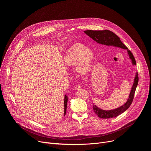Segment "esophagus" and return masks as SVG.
I'll return each instance as SVG.
<instances>
[{"label": "esophagus", "mask_w": 151, "mask_h": 151, "mask_svg": "<svg viewBox=\"0 0 151 151\" xmlns=\"http://www.w3.org/2000/svg\"><path fill=\"white\" fill-rule=\"evenodd\" d=\"M75 88H76V90H79V89H81V86L79 85V84H77V85L76 86Z\"/></svg>", "instance_id": "obj_1"}]
</instances>
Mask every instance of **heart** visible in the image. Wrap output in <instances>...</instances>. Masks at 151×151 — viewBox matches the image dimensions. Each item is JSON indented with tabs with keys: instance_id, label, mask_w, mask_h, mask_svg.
I'll list each match as a JSON object with an SVG mask.
<instances>
[{
	"instance_id": "heart-1",
	"label": "heart",
	"mask_w": 151,
	"mask_h": 151,
	"mask_svg": "<svg viewBox=\"0 0 151 151\" xmlns=\"http://www.w3.org/2000/svg\"><path fill=\"white\" fill-rule=\"evenodd\" d=\"M94 59L93 52L88 48L80 44H76L68 50L65 59L67 67L77 65L80 74H86L90 71Z\"/></svg>"
}]
</instances>
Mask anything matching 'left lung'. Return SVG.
<instances>
[{"instance_id": "8db88e82", "label": "left lung", "mask_w": 151, "mask_h": 151, "mask_svg": "<svg viewBox=\"0 0 151 151\" xmlns=\"http://www.w3.org/2000/svg\"><path fill=\"white\" fill-rule=\"evenodd\" d=\"M84 33L89 36L90 38H92L95 42H96L98 43L101 44L103 45H106V46H113L115 47H118L122 49L127 50V52L129 56V58L131 60L132 64L133 65H136V62L135 58L133 55V54L128 48L123 44L120 38L115 35L113 32L109 31V30H102V31H93V30H87L84 31ZM139 82V77L138 73L136 72L135 77L134 79V83L132 85L131 88L130 93L129 94V98L124 104L122 106L116 108L115 109H109V110H105V109H102L98 107L96 105L93 104V109L94 112L101 118H113L120 115V114L123 113L127 109L129 108L130 106V104L133 101L135 91L137 86Z\"/></svg>"}]
</instances>
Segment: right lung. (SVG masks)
Instances as JSON below:
<instances>
[{"mask_svg":"<svg viewBox=\"0 0 151 151\" xmlns=\"http://www.w3.org/2000/svg\"><path fill=\"white\" fill-rule=\"evenodd\" d=\"M67 101H68V98L67 96L65 94L64 96V113H63V116L65 115L66 111H67Z\"/></svg>","mask_w":151,"mask_h":151,"instance_id":"1","label":"right lung"}]
</instances>
